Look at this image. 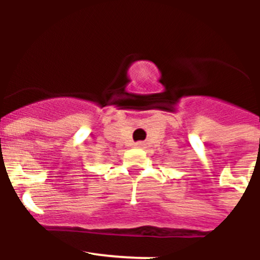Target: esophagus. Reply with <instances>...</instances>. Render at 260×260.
I'll return each mask as SVG.
<instances>
[{
  "instance_id": "obj_1",
  "label": "esophagus",
  "mask_w": 260,
  "mask_h": 260,
  "mask_svg": "<svg viewBox=\"0 0 260 260\" xmlns=\"http://www.w3.org/2000/svg\"><path fill=\"white\" fill-rule=\"evenodd\" d=\"M135 146L136 147H140V149H142V147H145V144H144V142H136Z\"/></svg>"
}]
</instances>
